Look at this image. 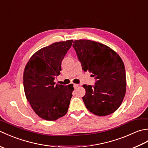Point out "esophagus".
Returning a JSON list of instances; mask_svg holds the SVG:
<instances>
[{
    "label": "esophagus",
    "instance_id": "esophagus-1",
    "mask_svg": "<svg viewBox=\"0 0 148 148\" xmlns=\"http://www.w3.org/2000/svg\"><path fill=\"white\" fill-rule=\"evenodd\" d=\"M79 84H74V88L75 89H76L77 88L79 87Z\"/></svg>",
    "mask_w": 148,
    "mask_h": 148
}]
</instances>
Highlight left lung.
Here are the masks:
<instances>
[{
  "label": "left lung",
  "instance_id": "obj_1",
  "mask_svg": "<svg viewBox=\"0 0 148 148\" xmlns=\"http://www.w3.org/2000/svg\"><path fill=\"white\" fill-rule=\"evenodd\" d=\"M72 45L84 71L95 77L94 86L84 84L83 97L93 114L104 116L115 112L126 93V72L120 56L108 46L90 40H74Z\"/></svg>",
  "mask_w": 148,
  "mask_h": 148
}]
</instances>
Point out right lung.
Wrapping results in <instances>:
<instances>
[{
	"label": "right lung",
	"mask_w": 148,
	"mask_h": 148,
	"mask_svg": "<svg viewBox=\"0 0 148 148\" xmlns=\"http://www.w3.org/2000/svg\"><path fill=\"white\" fill-rule=\"evenodd\" d=\"M73 40L60 41L42 48L31 56L25 67L23 87L26 98L40 118L55 121L67 114L73 84H55L61 64Z\"/></svg>",
	"instance_id": "right-lung-1"
}]
</instances>
